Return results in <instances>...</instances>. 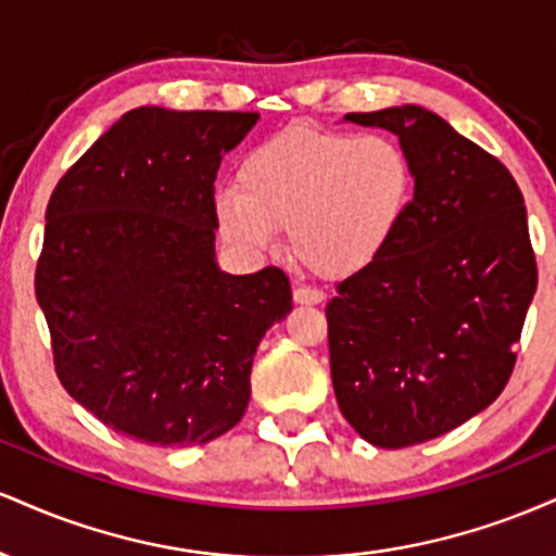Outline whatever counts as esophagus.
Wrapping results in <instances>:
<instances>
[{
  "instance_id": "esophagus-1",
  "label": "esophagus",
  "mask_w": 556,
  "mask_h": 556,
  "mask_svg": "<svg viewBox=\"0 0 556 556\" xmlns=\"http://www.w3.org/2000/svg\"><path fill=\"white\" fill-rule=\"evenodd\" d=\"M292 298H295V303H300V305H318L324 300V292L318 290V287L300 285L292 290Z\"/></svg>"
}]
</instances>
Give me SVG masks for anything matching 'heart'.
<instances>
[{"label":"heart","instance_id":"b5f03b06","mask_svg":"<svg viewBox=\"0 0 556 556\" xmlns=\"http://www.w3.org/2000/svg\"><path fill=\"white\" fill-rule=\"evenodd\" d=\"M238 180L240 188L214 195L225 240L264 253L287 227L292 253L318 277H350L371 266L413 198L410 156L384 132L287 127L248 151Z\"/></svg>","mask_w":556,"mask_h":556}]
</instances>
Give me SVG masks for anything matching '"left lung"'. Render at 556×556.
Returning <instances> with one entry per match:
<instances>
[{"instance_id": "1", "label": "left lung", "mask_w": 556, "mask_h": 556, "mask_svg": "<svg viewBox=\"0 0 556 556\" xmlns=\"http://www.w3.org/2000/svg\"><path fill=\"white\" fill-rule=\"evenodd\" d=\"M344 119L394 132L416 180L387 251L327 305L342 416L366 442L400 450L500 397L539 269L522 193L500 159L424 106Z\"/></svg>"}]
</instances>
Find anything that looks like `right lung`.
<instances>
[{"instance_id": "1", "label": "right lung", "mask_w": 556, "mask_h": 556, "mask_svg": "<svg viewBox=\"0 0 556 556\" xmlns=\"http://www.w3.org/2000/svg\"><path fill=\"white\" fill-rule=\"evenodd\" d=\"M256 112L123 114L56 182L36 264L54 371L101 424L206 444L251 397L261 337L292 311L277 266L219 271L214 180Z\"/></svg>"}]
</instances>
